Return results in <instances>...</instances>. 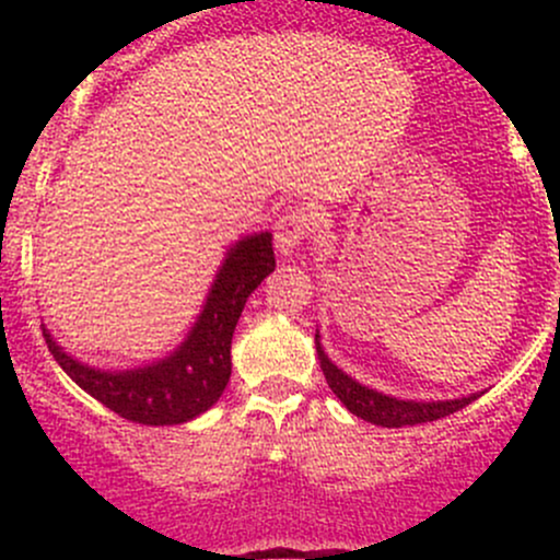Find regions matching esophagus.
Segmentation results:
<instances>
[{"instance_id":"esophagus-1","label":"esophagus","mask_w":560,"mask_h":560,"mask_svg":"<svg viewBox=\"0 0 560 560\" xmlns=\"http://www.w3.org/2000/svg\"><path fill=\"white\" fill-rule=\"evenodd\" d=\"M307 231H311V226H307V218L298 213V210L281 215L279 221H276V234H273L279 255L289 258V255L298 253V249L302 247V242H305Z\"/></svg>"}]
</instances>
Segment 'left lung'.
<instances>
[{
    "instance_id": "left-lung-1",
    "label": "left lung",
    "mask_w": 560,
    "mask_h": 560,
    "mask_svg": "<svg viewBox=\"0 0 560 560\" xmlns=\"http://www.w3.org/2000/svg\"><path fill=\"white\" fill-rule=\"evenodd\" d=\"M316 352L320 361V371H324L326 382H329L334 395L342 400V405L352 416L376 423V427L400 429V427H416V423L445 419V416L466 408L468 402H474L479 397V392H474V395L455 397V400H402V397H392L378 389L365 387V384L355 382L350 374H345V371L324 352L318 331H316Z\"/></svg>"
}]
</instances>
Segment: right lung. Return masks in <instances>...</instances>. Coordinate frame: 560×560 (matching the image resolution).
Masks as SVG:
<instances>
[{"label":"right lung","instance_id":"1","mask_svg":"<svg viewBox=\"0 0 560 560\" xmlns=\"http://www.w3.org/2000/svg\"><path fill=\"white\" fill-rule=\"evenodd\" d=\"M276 268L271 231L249 234L226 249V258L184 342L137 369H96L73 358L44 326L49 352L83 392L128 421L173 427L213 408L231 376V337L244 302Z\"/></svg>","mask_w":560,"mask_h":560}]
</instances>
